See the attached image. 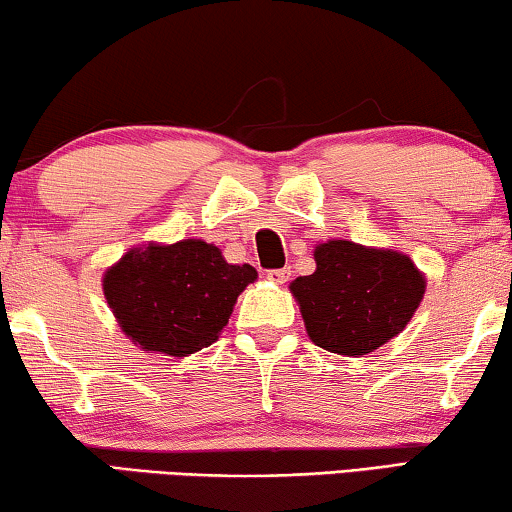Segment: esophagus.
I'll use <instances>...</instances> for the list:
<instances>
[{
	"instance_id": "1",
	"label": "esophagus",
	"mask_w": 512,
	"mask_h": 512,
	"mask_svg": "<svg viewBox=\"0 0 512 512\" xmlns=\"http://www.w3.org/2000/svg\"><path fill=\"white\" fill-rule=\"evenodd\" d=\"M268 279L274 281V284H286L291 279V268H279V270H270Z\"/></svg>"
}]
</instances>
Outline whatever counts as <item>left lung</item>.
Masks as SVG:
<instances>
[{
	"label": "left lung",
	"mask_w": 512,
	"mask_h": 512,
	"mask_svg": "<svg viewBox=\"0 0 512 512\" xmlns=\"http://www.w3.org/2000/svg\"><path fill=\"white\" fill-rule=\"evenodd\" d=\"M316 272L293 281L311 342L337 355H367L406 328L425 295L409 256L330 240L314 249Z\"/></svg>",
	"instance_id": "8db88e82"
}]
</instances>
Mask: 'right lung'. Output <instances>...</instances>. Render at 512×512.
<instances>
[{
	"label": "right lung",
	"instance_id": "obj_1",
	"mask_svg": "<svg viewBox=\"0 0 512 512\" xmlns=\"http://www.w3.org/2000/svg\"><path fill=\"white\" fill-rule=\"evenodd\" d=\"M256 277L249 263H226L221 249L203 240L150 242L106 270L103 295L133 344L184 358L217 342Z\"/></svg>",
	"mask_w": 512,
	"mask_h": 512
}]
</instances>
